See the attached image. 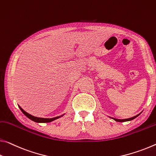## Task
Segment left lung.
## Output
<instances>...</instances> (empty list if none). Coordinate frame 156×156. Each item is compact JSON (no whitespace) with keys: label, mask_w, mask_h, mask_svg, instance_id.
Returning a JSON list of instances; mask_svg holds the SVG:
<instances>
[{"label":"left lung","mask_w":156,"mask_h":156,"mask_svg":"<svg viewBox=\"0 0 156 156\" xmlns=\"http://www.w3.org/2000/svg\"><path fill=\"white\" fill-rule=\"evenodd\" d=\"M140 115V114L139 115H136V116H135V117H131V118H129V119H115V118H112L114 120H115L116 122H128V121H131V120H133V119H135L136 117H138V116Z\"/></svg>","instance_id":"1"}]
</instances>
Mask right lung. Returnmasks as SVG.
Segmentation results:
<instances>
[{
	"instance_id": "right-lung-1",
	"label": "right lung",
	"mask_w": 156,
	"mask_h": 156,
	"mask_svg": "<svg viewBox=\"0 0 156 156\" xmlns=\"http://www.w3.org/2000/svg\"><path fill=\"white\" fill-rule=\"evenodd\" d=\"M19 108H20V110H21V112H23L25 115L27 117L29 118L30 119H31L32 121H34V122H37V123H48V122H53V121L57 119L60 118L62 116H60V117H54V118H51V119H47V118H40V117H34V116L30 115L28 112H26V111H24L22 108L20 107V106H19Z\"/></svg>"
}]
</instances>
